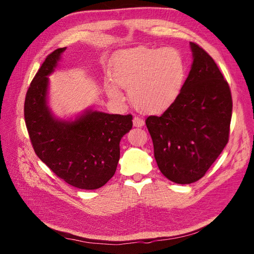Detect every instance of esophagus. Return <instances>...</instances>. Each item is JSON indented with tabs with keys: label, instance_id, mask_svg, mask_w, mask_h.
I'll use <instances>...</instances> for the list:
<instances>
[{
	"label": "esophagus",
	"instance_id": "1",
	"mask_svg": "<svg viewBox=\"0 0 254 254\" xmlns=\"http://www.w3.org/2000/svg\"><path fill=\"white\" fill-rule=\"evenodd\" d=\"M132 123H133V126L134 127H142L144 125L145 122L140 117H134L133 120H132Z\"/></svg>",
	"mask_w": 254,
	"mask_h": 254
}]
</instances>
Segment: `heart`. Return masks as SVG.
<instances>
[{"label":"heart","instance_id":"b5f03b06","mask_svg":"<svg viewBox=\"0 0 254 254\" xmlns=\"http://www.w3.org/2000/svg\"><path fill=\"white\" fill-rule=\"evenodd\" d=\"M186 70L180 53L173 48L139 47L122 52L115 60L111 77L128 89L130 102L144 112L167 109L179 96ZM108 94L122 98L119 88L106 84Z\"/></svg>","mask_w":254,"mask_h":254}]
</instances>
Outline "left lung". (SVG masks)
I'll return each mask as SVG.
<instances>
[{"label":"left lung","instance_id":"obj_1","mask_svg":"<svg viewBox=\"0 0 254 254\" xmlns=\"http://www.w3.org/2000/svg\"><path fill=\"white\" fill-rule=\"evenodd\" d=\"M193 64L179 96L160 115L146 119L159 170L179 184L193 183L229 141L232 96L213 58L190 42Z\"/></svg>","mask_w":254,"mask_h":254}]
</instances>
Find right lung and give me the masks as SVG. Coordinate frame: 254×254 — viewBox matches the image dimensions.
<instances>
[{
  "label": "right lung",
  "mask_w": 254,
  "mask_h": 254,
  "mask_svg": "<svg viewBox=\"0 0 254 254\" xmlns=\"http://www.w3.org/2000/svg\"><path fill=\"white\" fill-rule=\"evenodd\" d=\"M65 48L45 58L27 90L24 119L36 155L60 179L82 190H96L117 171L120 142L132 128V115L87 110L75 121L54 118L48 106V76Z\"/></svg>",
  "instance_id": "1"
}]
</instances>
